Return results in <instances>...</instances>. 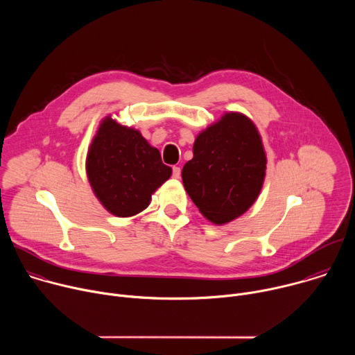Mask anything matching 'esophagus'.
<instances>
[{"mask_svg":"<svg viewBox=\"0 0 355 355\" xmlns=\"http://www.w3.org/2000/svg\"><path fill=\"white\" fill-rule=\"evenodd\" d=\"M173 177L177 178V180L181 177V168H180L178 166H174V167H173Z\"/></svg>","mask_w":355,"mask_h":355,"instance_id":"34e87169","label":"esophagus"}]
</instances>
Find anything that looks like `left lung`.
Returning a JSON list of instances; mask_svg holds the SVG:
<instances>
[{"mask_svg":"<svg viewBox=\"0 0 355 355\" xmlns=\"http://www.w3.org/2000/svg\"><path fill=\"white\" fill-rule=\"evenodd\" d=\"M182 182L208 220L223 225L243 215L257 199L266 177L261 137L247 116L236 112L195 139Z\"/></svg>","mask_w":355,"mask_h":355,"instance_id":"left-lung-1","label":"left lung"}]
</instances>
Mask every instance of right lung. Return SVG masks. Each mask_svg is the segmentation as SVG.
<instances>
[{"label":"right lung","instance_id":"right-lung-1","mask_svg":"<svg viewBox=\"0 0 355 355\" xmlns=\"http://www.w3.org/2000/svg\"><path fill=\"white\" fill-rule=\"evenodd\" d=\"M139 130L107 118L101 123L87 155V175L96 198L111 214L133 216L150 204L153 193L171 177Z\"/></svg>","mask_w":355,"mask_h":355}]
</instances>
